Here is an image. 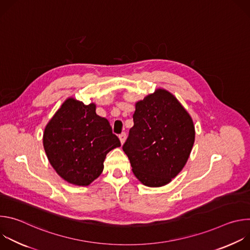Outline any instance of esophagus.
<instances>
[{
	"label": "esophagus",
	"mask_w": 250,
	"mask_h": 250,
	"mask_svg": "<svg viewBox=\"0 0 250 250\" xmlns=\"http://www.w3.org/2000/svg\"><path fill=\"white\" fill-rule=\"evenodd\" d=\"M125 136H126V133H125V132H122V133L119 135L120 140H121V144H122V145L124 144L125 140Z\"/></svg>",
	"instance_id": "1"
}]
</instances>
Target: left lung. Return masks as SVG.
<instances>
[{
  "instance_id": "obj_1",
  "label": "left lung",
  "mask_w": 250,
  "mask_h": 250,
  "mask_svg": "<svg viewBox=\"0 0 250 250\" xmlns=\"http://www.w3.org/2000/svg\"><path fill=\"white\" fill-rule=\"evenodd\" d=\"M123 146L132 172L146 186L168 184L186 164L195 140L193 121L177 99L157 90L135 104Z\"/></svg>"
}]
</instances>
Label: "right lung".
<instances>
[{"label": "right lung", "mask_w": 250, "mask_h": 250, "mask_svg": "<svg viewBox=\"0 0 250 250\" xmlns=\"http://www.w3.org/2000/svg\"><path fill=\"white\" fill-rule=\"evenodd\" d=\"M47 158L64 180L88 186L101 175L105 155L121 146L108 120L96 114L95 104L66 100L45 126Z\"/></svg>", "instance_id": "1"}]
</instances>
